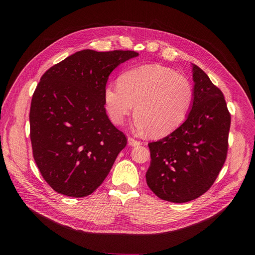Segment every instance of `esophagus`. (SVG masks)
I'll return each instance as SVG.
<instances>
[{
    "label": "esophagus",
    "instance_id": "1",
    "mask_svg": "<svg viewBox=\"0 0 255 255\" xmlns=\"http://www.w3.org/2000/svg\"><path fill=\"white\" fill-rule=\"evenodd\" d=\"M128 143H129V145H131V146H137V145H140V144H141V142H140L139 140H136V139L132 138V137H129V138H128Z\"/></svg>",
    "mask_w": 255,
    "mask_h": 255
}]
</instances>
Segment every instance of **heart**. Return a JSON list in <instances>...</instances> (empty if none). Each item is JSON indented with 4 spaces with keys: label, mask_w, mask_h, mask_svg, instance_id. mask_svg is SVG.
Segmentation results:
<instances>
[{
    "label": "heart",
    "mask_w": 255,
    "mask_h": 255,
    "mask_svg": "<svg viewBox=\"0 0 255 255\" xmlns=\"http://www.w3.org/2000/svg\"><path fill=\"white\" fill-rule=\"evenodd\" d=\"M190 80L161 65L130 69L104 89L106 111L116 125L123 124L135 104L134 125L153 137L165 136L185 121L193 102Z\"/></svg>",
    "instance_id": "heart-1"
}]
</instances>
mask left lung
<instances>
[{"mask_svg": "<svg viewBox=\"0 0 255 255\" xmlns=\"http://www.w3.org/2000/svg\"><path fill=\"white\" fill-rule=\"evenodd\" d=\"M192 71L194 95L188 117L169 135L149 143L146 184L171 203L190 202L207 192L229 149L231 114L223 93L198 66L193 65Z\"/></svg>", "mask_w": 255, "mask_h": 255, "instance_id": "left-lung-1", "label": "left lung"}]
</instances>
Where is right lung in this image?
<instances>
[{
    "label": "right lung",
    "mask_w": 255,
    "mask_h": 255,
    "mask_svg": "<svg viewBox=\"0 0 255 255\" xmlns=\"http://www.w3.org/2000/svg\"><path fill=\"white\" fill-rule=\"evenodd\" d=\"M132 50L84 49L41 76L30 109L33 157L43 179L63 195L85 197L102 184L127 138L105 112L110 74Z\"/></svg>",
    "instance_id": "add662e5"
}]
</instances>
